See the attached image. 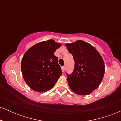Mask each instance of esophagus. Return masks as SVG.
I'll list each match as a JSON object with an SVG mask.
<instances>
[{
  "label": "esophagus",
  "instance_id": "obj_1",
  "mask_svg": "<svg viewBox=\"0 0 121 121\" xmlns=\"http://www.w3.org/2000/svg\"><path fill=\"white\" fill-rule=\"evenodd\" d=\"M61 69H62V72H64V71H65V66H62V67H61Z\"/></svg>",
  "mask_w": 121,
  "mask_h": 121
}]
</instances>
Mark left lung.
I'll use <instances>...</instances> for the list:
<instances>
[{
  "mask_svg": "<svg viewBox=\"0 0 121 121\" xmlns=\"http://www.w3.org/2000/svg\"><path fill=\"white\" fill-rule=\"evenodd\" d=\"M73 56L74 67L67 75L70 89L77 94L88 95L98 87L105 73L103 59L93 46L82 40L66 44Z\"/></svg>",
  "mask_w": 121,
  "mask_h": 121,
  "instance_id": "1",
  "label": "left lung"
}]
</instances>
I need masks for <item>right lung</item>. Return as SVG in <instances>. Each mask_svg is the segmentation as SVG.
Returning <instances> with one entry per match:
<instances>
[{"instance_id":"add662e5","label":"right lung","mask_w":121,"mask_h":121,"mask_svg":"<svg viewBox=\"0 0 121 121\" xmlns=\"http://www.w3.org/2000/svg\"><path fill=\"white\" fill-rule=\"evenodd\" d=\"M61 44L49 40L37 43L25 53L21 62L24 80L32 89L45 92L55 86L62 74L54 53Z\"/></svg>"}]
</instances>
